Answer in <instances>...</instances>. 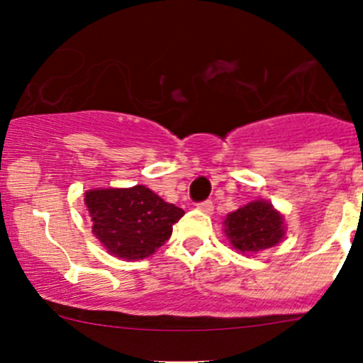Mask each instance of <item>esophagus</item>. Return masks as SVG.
<instances>
[{
    "label": "esophagus",
    "mask_w": 363,
    "mask_h": 363,
    "mask_svg": "<svg viewBox=\"0 0 363 363\" xmlns=\"http://www.w3.org/2000/svg\"><path fill=\"white\" fill-rule=\"evenodd\" d=\"M196 207L202 212H205V214H212V211H214V203H212L211 200H203V202L196 203Z\"/></svg>",
    "instance_id": "34e87169"
}]
</instances>
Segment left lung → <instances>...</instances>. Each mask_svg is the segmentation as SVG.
I'll use <instances>...</instances> for the list:
<instances>
[{"label":"left lung","instance_id":"obj_1","mask_svg":"<svg viewBox=\"0 0 363 363\" xmlns=\"http://www.w3.org/2000/svg\"><path fill=\"white\" fill-rule=\"evenodd\" d=\"M226 235L235 250L256 252L276 246L284 235L283 216L269 202L256 200L226 216Z\"/></svg>","mask_w":363,"mask_h":363}]
</instances>
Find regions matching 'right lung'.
<instances>
[{
	"mask_svg": "<svg viewBox=\"0 0 363 363\" xmlns=\"http://www.w3.org/2000/svg\"><path fill=\"white\" fill-rule=\"evenodd\" d=\"M86 205L93 233L111 255L142 259L163 246L184 211L164 202L145 186L91 189Z\"/></svg>",
	"mask_w": 363,
	"mask_h": 363,
	"instance_id": "add662e5",
	"label": "right lung"
}]
</instances>
